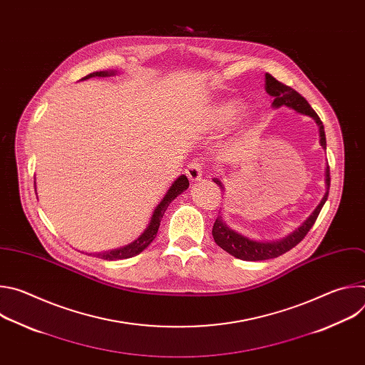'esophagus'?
<instances>
[{
  "instance_id": "1",
  "label": "esophagus",
  "mask_w": 365,
  "mask_h": 365,
  "mask_svg": "<svg viewBox=\"0 0 365 365\" xmlns=\"http://www.w3.org/2000/svg\"><path fill=\"white\" fill-rule=\"evenodd\" d=\"M186 176L190 182H197L202 178V165L197 160H193L186 168Z\"/></svg>"
}]
</instances>
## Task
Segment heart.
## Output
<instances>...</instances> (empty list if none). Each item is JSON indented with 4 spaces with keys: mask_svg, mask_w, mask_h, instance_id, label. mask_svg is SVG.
Listing matches in <instances>:
<instances>
[{
    "mask_svg": "<svg viewBox=\"0 0 365 365\" xmlns=\"http://www.w3.org/2000/svg\"><path fill=\"white\" fill-rule=\"evenodd\" d=\"M244 111V102L238 98L224 99L206 111L205 120L212 128H225L234 124Z\"/></svg>",
    "mask_w": 365,
    "mask_h": 365,
    "instance_id": "obj_1",
    "label": "heart"
}]
</instances>
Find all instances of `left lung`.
Returning a JSON list of instances; mask_svg holds the SVG:
<instances>
[{"label": "left lung", "mask_w": 365, "mask_h": 365, "mask_svg": "<svg viewBox=\"0 0 365 365\" xmlns=\"http://www.w3.org/2000/svg\"><path fill=\"white\" fill-rule=\"evenodd\" d=\"M266 92L274 98L272 107L274 110L282 108V107H287L290 110H294L299 114L307 115L312 120H315L318 128H319V143L322 145V148L327 150V137H325V128L324 124L321 121V118L318 117V114L314 111L309 106V102L294 89H292L290 86L283 85L282 82H279L276 78H273L270 73H266ZM221 189H224L222 182L220 180V178H214L212 179ZM329 185H331V178H329V166H327L325 169V195L322 197V200L319 202V205L315 207V211L312 212L306 221L296 228L293 232H290L289 235H286L282 240H276V241H258V240H252L235 230H232L231 227L227 225V222L224 221L222 217H218L214 228H212V235L215 242L225 250L227 252H230L231 255H234L235 258L244 259V262H259V259H269V258H276L284 252H287L289 250H292L294 245H297L304 235L307 234V231L312 228V225L315 224L322 206L325 205L327 199H328V193H329Z\"/></svg>", "instance_id": "left-lung-1"}]
</instances>
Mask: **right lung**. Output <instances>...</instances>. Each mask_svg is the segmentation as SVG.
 <instances>
[{
  "mask_svg": "<svg viewBox=\"0 0 365 365\" xmlns=\"http://www.w3.org/2000/svg\"><path fill=\"white\" fill-rule=\"evenodd\" d=\"M115 75H117V71H99V72H93V73L86 75L81 81H85V79H89V78H95V76L106 78V76H115ZM187 187H189L187 178L185 175L179 176L172 183V186L169 187V190L166 192V195L163 196L160 203L154 207V212H153V215L150 218V222H148L147 228L144 230V232L137 240H134L133 242H130V244H127L124 247L108 250V251H103V252H95L93 255H96L99 258H103V259H111V262H113V259H123V258L134 257V255L140 254L141 251H144L153 242L155 235H158V231H159V227H160V221H162V218L165 215V211L168 210V206L172 203V200H175V197H178ZM34 189H36V180H34Z\"/></svg>",
  "mask_w": 365,
  "mask_h": 365,
  "instance_id": "1",
  "label": "right lung"
}]
</instances>
